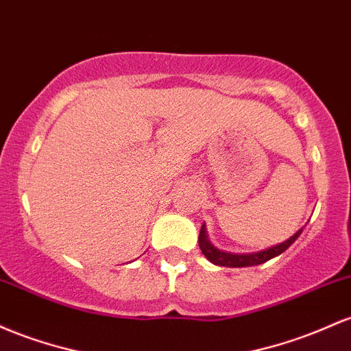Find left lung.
<instances>
[{
    "label": "left lung",
    "instance_id": "8db88e82",
    "mask_svg": "<svg viewBox=\"0 0 351 351\" xmlns=\"http://www.w3.org/2000/svg\"><path fill=\"white\" fill-rule=\"evenodd\" d=\"M302 232H303V227L297 232V234H293L289 240L278 243V245L270 247V249L254 252V254H232V252L217 249V247L208 240L207 227L206 223H202V227H200V234H199V247L200 250H202V254L207 257V261L214 263V265L232 267V269H239V267H254V265H261V263L269 262L270 258L278 257V255L283 254V252L289 249L295 240L298 239V235H300Z\"/></svg>",
    "mask_w": 351,
    "mask_h": 351
}]
</instances>
